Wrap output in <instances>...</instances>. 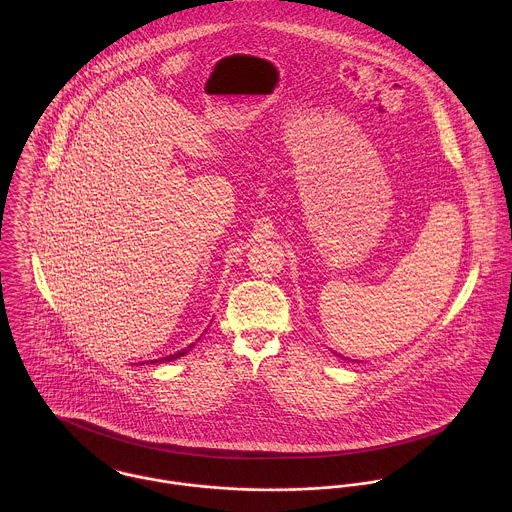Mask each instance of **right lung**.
<instances>
[{
	"label": "right lung",
	"instance_id": "obj_1",
	"mask_svg": "<svg viewBox=\"0 0 512 512\" xmlns=\"http://www.w3.org/2000/svg\"><path fill=\"white\" fill-rule=\"evenodd\" d=\"M191 349H193V345H189L187 349H181V351H177L175 355H169V357H163V359H157V361H151V363H169V361H175V359H179V357L187 355Z\"/></svg>",
	"mask_w": 512,
	"mask_h": 512
}]
</instances>
